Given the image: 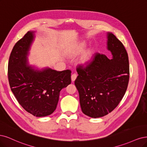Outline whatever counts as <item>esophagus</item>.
<instances>
[{"label":"esophagus","mask_w":147,"mask_h":147,"mask_svg":"<svg viewBox=\"0 0 147 147\" xmlns=\"http://www.w3.org/2000/svg\"><path fill=\"white\" fill-rule=\"evenodd\" d=\"M76 78H77V74H73L72 75H71V80H72V82H74V80H76Z\"/></svg>","instance_id":"1"}]
</instances>
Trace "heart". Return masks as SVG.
<instances>
[{
	"mask_svg": "<svg viewBox=\"0 0 147 147\" xmlns=\"http://www.w3.org/2000/svg\"><path fill=\"white\" fill-rule=\"evenodd\" d=\"M86 45L85 43V42L84 41L80 42L76 45V46L73 49L68 51L67 53V54L69 57H76L78 55L83 53L85 51V49H86ZM90 57H91V53L90 52H87L83 57L84 62H86V61H88L90 59Z\"/></svg>",
	"mask_w": 147,
	"mask_h": 147,
	"instance_id": "b5f03b06",
	"label": "heart"
}]
</instances>
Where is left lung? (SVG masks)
I'll return each instance as SVG.
<instances>
[{
    "label": "left lung",
    "instance_id": "1",
    "mask_svg": "<svg viewBox=\"0 0 147 147\" xmlns=\"http://www.w3.org/2000/svg\"><path fill=\"white\" fill-rule=\"evenodd\" d=\"M106 36L111 58L96 54L86 67L77 68L79 75L74 82L82 112L94 118L106 115L118 105L129 78L128 55L123 45L111 32Z\"/></svg>",
    "mask_w": 147,
    "mask_h": 147
}]
</instances>
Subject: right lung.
Instances as JSON below:
<instances>
[{
    "mask_svg": "<svg viewBox=\"0 0 147 147\" xmlns=\"http://www.w3.org/2000/svg\"><path fill=\"white\" fill-rule=\"evenodd\" d=\"M35 31H29L14 46L8 61V76L12 92L24 109L37 117L53 113L61 90L71 82L70 70L38 68L29 62Z\"/></svg>",
    "mask_w": 147,
    "mask_h": 147,
    "instance_id": "add662e5",
    "label": "right lung"
}]
</instances>
